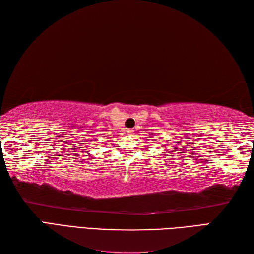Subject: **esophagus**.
<instances>
[{
    "label": "esophagus",
    "mask_w": 254,
    "mask_h": 254,
    "mask_svg": "<svg viewBox=\"0 0 254 254\" xmlns=\"http://www.w3.org/2000/svg\"><path fill=\"white\" fill-rule=\"evenodd\" d=\"M133 130H131V129H130V130H127V134H129V135H132L133 134Z\"/></svg>",
    "instance_id": "esophagus-1"
}]
</instances>
